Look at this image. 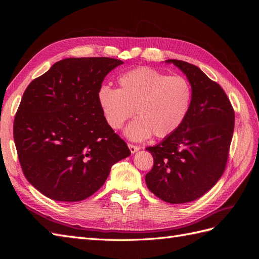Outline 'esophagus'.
Segmentation results:
<instances>
[{
    "instance_id": "1",
    "label": "esophagus",
    "mask_w": 259,
    "mask_h": 259,
    "mask_svg": "<svg viewBox=\"0 0 259 259\" xmlns=\"http://www.w3.org/2000/svg\"><path fill=\"white\" fill-rule=\"evenodd\" d=\"M128 148H130V150H131V152L132 153H135V152H137L139 149H140V147L139 146H136V145H132V144H128Z\"/></svg>"
}]
</instances>
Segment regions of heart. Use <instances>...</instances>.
<instances>
[{
    "instance_id": "1",
    "label": "heart",
    "mask_w": 259,
    "mask_h": 259,
    "mask_svg": "<svg viewBox=\"0 0 259 259\" xmlns=\"http://www.w3.org/2000/svg\"><path fill=\"white\" fill-rule=\"evenodd\" d=\"M119 89L101 86L98 104L107 124L119 130L134 115L137 119L125 131L133 140L170 136L180 127L189 111L192 90L186 77L164 74L158 70L140 67L117 79Z\"/></svg>"
}]
</instances>
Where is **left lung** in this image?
I'll return each mask as SVG.
<instances>
[{"label":"left lung","instance_id":"1","mask_svg":"<svg viewBox=\"0 0 259 259\" xmlns=\"http://www.w3.org/2000/svg\"><path fill=\"white\" fill-rule=\"evenodd\" d=\"M191 84L189 111L180 127L160 144L146 148L153 167L146 184L159 199L171 204L197 200L224 174L234 128V111L218 83L197 66L168 59Z\"/></svg>","mask_w":259,"mask_h":259}]
</instances>
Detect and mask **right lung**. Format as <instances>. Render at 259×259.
<instances>
[{"mask_svg": "<svg viewBox=\"0 0 259 259\" xmlns=\"http://www.w3.org/2000/svg\"><path fill=\"white\" fill-rule=\"evenodd\" d=\"M122 64L109 57L62 59L23 93L14 140L23 175L45 197L89 198L105 184L113 164L131 154L97 99L105 76Z\"/></svg>", "mask_w": 259, "mask_h": 259, "instance_id": "add662e5", "label": "right lung"}]
</instances>
